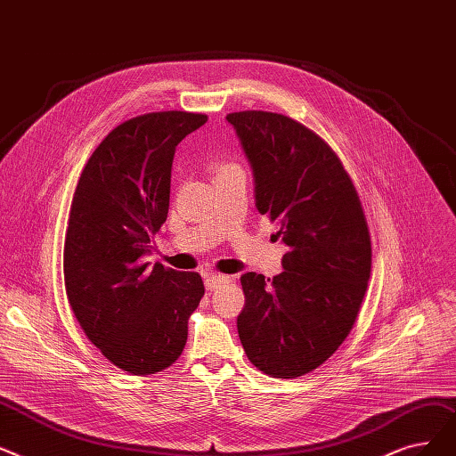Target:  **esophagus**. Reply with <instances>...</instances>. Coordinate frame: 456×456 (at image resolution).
<instances>
[{"label":"esophagus","instance_id":"obj_1","mask_svg":"<svg viewBox=\"0 0 456 456\" xmlns=\"http://www.w3.org/2000/svg\"><path fill=\"white\" fill-rule=\"evenodd\" d=\"M228 280L230 278L224 276V274H208L206 280H204V284H206V289L213 291V289H216V288H219L221 284H224V281H228Z\"/></svg>","mask_w":456,"mask_h":456}]
</instances>
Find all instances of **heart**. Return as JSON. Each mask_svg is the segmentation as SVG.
Segmentation results:
<instances>
[{
	"label": "heart",
	"instance_id": "heart-1",
	"mask_svg": "<svg viewBox=\"0 0 456 456\" xmlns=\"http://www.w3.org/2000/svg\"><path fill=\"white\" fill-rule=\"evenodd\" d=\"M235 168H241V167L235 163H230V161H224L219 165V175H223V172H228V170H235Z\"/></svg>",
	"mask_w": 456,
	"mask_h": 456
}]
</instances>
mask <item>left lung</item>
Returning a JSON list of instances; mask_svg holds the SVG:
<instances>
[{"instance_id": "8db88e82", "label": "left lung", "mask_w": 456, "mask_h": 456, "mask_svg": "<svg viewBox=\"0 0 456 456\" xmlns=\"http://www.w3.org/2000/svg\"><path fill=\"white\" fill-rule=\"evenodd\" d=\"M254 175L256 208L286 243L273 280L245 273L237 317L248 360L274 379L327 362L349 336L371 274V237L334 150L300 122L267 111L226 115Z\"/></svg>"}]
</instances>
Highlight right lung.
<instances>
[{
  "label": "right lung",
  "instance_id": "right-lung-1",
  "mask_svg": "<svg viewBox=\"0 0 456 456\" xmlns=\"http://www.w3.org/2000/svg\"><path fill=\"white\" fill-rule=\"evenodd\" d=\"M202 113L159 111L129 118L86 161L64 240V288L83 332L132 375L175 363L187 321L204 297L199 273L144 262L167 221L176 146L206 124Z\"/></svg>",
  "mask_w": 456,
  "mask_h": 456
}]
</instances>
